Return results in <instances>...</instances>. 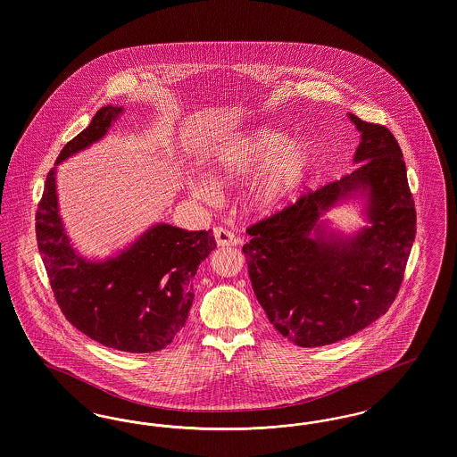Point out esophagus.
<instances>
[{
  "mask_svg": "<svg viewBox=\"0 0 457 457\" xmlns=\"http://www.w3.org/2000/svg\"><path fill=\"white\" fill-rule=\"evenodd\" d=\"M214 238L219 246H237L239 243V239L228 229L224 228H216L214 229Z\"/></svg>",
  "mask_w": 457,
  "mask_h": 457,
  "instance_id": "1",
  "label": "esophagus"
}]
</instances>
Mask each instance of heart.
Here are the masks:
<instances>
[{
	"mask_svg": "<svg viewBox=\"0 0 457 457\" xmlns=\"http://www.w3.org/2000/svg\"><path fill=\"white\" fill-rule=\"evenodd\" d=\"M315 147L306 140H289L279 130L259 127L241 131L218 147L211 173L220 183H235L258 171L248 185V198L259 211H272L295 195L315 166ZM194 192L214 198L211 181H198Z\"/></svg>",
	"mask_w": 457,
	"mask_h": 457,
	"instance_id": "b5f03b06",
	"label": "heart"
}]
</instances>
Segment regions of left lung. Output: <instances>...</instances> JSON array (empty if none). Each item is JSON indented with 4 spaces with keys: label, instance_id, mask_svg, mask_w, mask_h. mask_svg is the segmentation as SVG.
Wrapping results in <instances>:
<instances>
[{
    "label": "left lung",
    "instance_id": "obj_1",
    "mask_svg": "<svg viewBox=\"0 0 457 457\" xmlns=\"http://www.w3.org/2000/svg\"><path fill=\"white\" fill-rule=\"evenodd\" d=\"M360 131L351 174L248 228L243 246L253 293L274 328L302 348L363 330L391 306L416 235V211L397 140L348 114ZM349 199L368 224L346 236L326 212Z\"/></svg>",
    "mask_w": 457,
    "mask_h": 457
}]
</instances>
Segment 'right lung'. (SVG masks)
I'll list each match as a JSON object with an SVG mask.
<instances>
[{"mask_svg": "<svg viewBox=\"0 0 457 457\" xmlns=\"http://www.w3.org/2000/svg\"><path fill=\"white\" fill-rule=\"evenodd\" d=\"M123 111L103 106L63 147L46 178L36 237L54 298L71 326L108 348L153 353L173 343L185 326L196 269L216 248V239L211 229L187 231L157 222L106 259H87L70 243L56 166L99 142Z\"/></svg>", "mask_w": 457, "mask_h": 457, "instance_id": "1", "label": "right lung"}]
</instances>
